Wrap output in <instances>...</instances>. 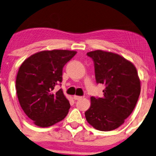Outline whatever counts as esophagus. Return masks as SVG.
Returning <instances> with one entry per match:
<instances>
[{"label":"esophagus","instance_id":"34e87169","mask_svg":"<svg viewBox=\"0 0 156 156\" xmlns=\"http://www.w3.org/2000/svg\"><path fill=\"white\" fill-rule=\"evenodd\" d=\"M83 97L82 96H76V95H75L74 96H73V98L75 100H79V99H80V98H82Z\"/></svg>","mask_w":156,"mask_h":156}]
</instances>
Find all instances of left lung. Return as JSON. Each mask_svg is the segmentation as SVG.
I'll list each match as a JSON object with an SVG mask.
<instances>
[{"mask_svg":"<svg viewBox=\"0 0 156 156\" xmlns=\"http://www.w3.org/2000/svg\"><path fill=\"white\" fill-rule=\"evenodd\" d=\"M87 55L94 62L96 82L106 88L103 97H90L86 119L98 130H114L130 115L138 100L141 86L137 69L130 61L114 52L98 50Z\"/></svg>","mask_w":156,"mask_h":156,"instance_id":"8db88e82","label":"left lung"}]
</instances>
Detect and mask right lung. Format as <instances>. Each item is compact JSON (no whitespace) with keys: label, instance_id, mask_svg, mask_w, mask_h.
Wrapping results in <instances>:
<instances>
[{"label":"right lung","instance_id":"add662e5","mask_svg":"<svg viewBox=\"0 0 156 156\" xmlns=\"http://www.w3.org/2000/svg\"><path fill=\"white\" fill-rule=\"evenodd\" d=\"M77 53L67 50H44L31 55L18 71L16 88L23 111L35 125L50 127L65 119L70 105L62 89V68Z\"/></svg>","mask_w":156,"mask_h":156}]
</instances>
